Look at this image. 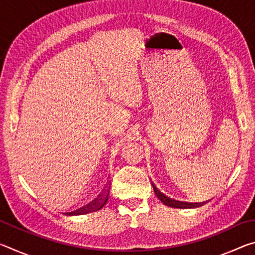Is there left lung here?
<instances>
[{
    "label": "left lung",
    "mask_w": 255,
    "mask_h": 255,
    "mask_svg": "<svg viewBox=\"0 0 255 255\" xmlns=\"http://www.w3.org/2000/svg\"><path fill=\"white\" fill-rule=\"evenodd\" d=\"M152 184H153V189H154L155 195H156L158 199L166 206L173 207V208H192V207H199V206L205 204V202H199V204H190V202H182V201L173 200V199H171V198L166 197L163 192L159 191V190L156 187H155L153 182H152Z\"/></svg>",
    "instance_id": "8db88e82"
}]
</instances>
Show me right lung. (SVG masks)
I'll return each mask as SVG.
<instances>
[{
	"label": "right lung",
	"mask_w": 255,
	"mask_h": 255,
	"mask_svg": "<svg viewBox=\"0 0 255 255\" xmlns=\"http://www.w3.org/2000/svg\"><path fill=\"white\" fill-rule=\"evenodd\" d=\"M109 190L110 187L109 184L107 185L106 189H103V192H101L100 195L98 196V198H96L92 202H90L84 207H82V208L77 209L74 213L76 214H89V213H93V211H97L99 209H101L103 206L106 205V202L108 200V197H109Z\"/></svg>",
	"instance_id": "obj_1"
}]
</instances>
